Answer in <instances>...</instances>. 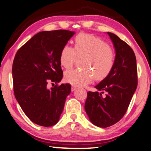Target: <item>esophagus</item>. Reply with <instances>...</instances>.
Wrapping results in <instances>:
<instances>
[{
  "mask_svg": "<svg viewBox=\"0 0 151 151\" xmlns=\"http://www.w3.org/2000/svg\"><path fill=\"white\" fill-rule=\"evenodd\" d=\"M76 90V86H71V91H74Z\"/></svg>",
  "mask_w": 151,
  "mask_h": 151,
  "instance_id": "obj_1",
  "label": "esophagus"
}]
</instances>
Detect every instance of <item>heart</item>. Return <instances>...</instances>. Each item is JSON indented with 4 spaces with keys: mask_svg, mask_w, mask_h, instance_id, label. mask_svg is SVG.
<instances>
[{
    "mask_svg": "<svg viewBox=\"0 0 151 151\" xmlns=\"http://www.w3.org/2000/svg\"><path fill=\"white\" fill-rule=\"evenodd\" d=\"M80 59L81 69L65 72V80L75 86H84L96 80L106 78L114 67L116 55L114 50L101 38L86 33H80L74 39V47L63 45L59 55L60 64L65 69L73 66Z\"/></svg>",
    "mask_w": 151,
    "mask_h": 151,
    "instance_id": "b5f03b06",
    "label": "heart"
}]
</instances>
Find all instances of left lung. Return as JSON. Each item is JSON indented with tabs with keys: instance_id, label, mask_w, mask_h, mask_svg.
Listing matches in <instances>:
<instances>
[{
	"instance_id": "8db88e82",
	"label": "left lung",
	"mask_w": 151,
	"mask_h": 151,
	"mask_svg": "<svg viewBox=\"0 0 151 151\" xmlns=\"http://www.w3.org/2000/svg\"><path fill=\"white\" fill-rule=\"evenodd\" d=\"M116 50L114 67L95 88L88 91L85 111L91 123L106 128L119 122L127 110L137 86L136 58L129 45L115 34L108 32ZM106 92L105 96L102 94Z\"/></svg>"
}]
</instances>
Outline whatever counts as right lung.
<instances>
[{
    "instance_id": "1",
    "label": "right lung",
    "mask_w": 151,
    "mask_h": 151,
    "mask_svg": "<svg viewBox=\"0 0 151 151\" xmlns=\"http://www.w3.org/2000/svg\"><path fill=\"white\" fill-rule=\"evenodd\" d=\"M75 32L67 30L42 31L17 50L12 66L16 99L27 117L43 127L59 121L71 84L58 85L63 76L60 50ZM48 82L57 84L47 88Z\"/></svg>"
}]
</instances>
